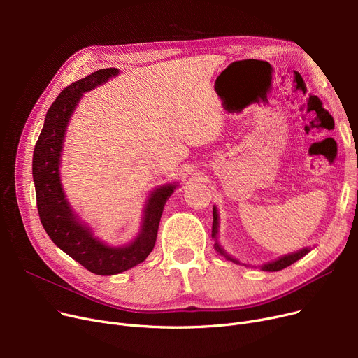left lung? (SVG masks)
I'll return each mask as SVG.
<instances>
[{
	"instance_id": "8db88e82",
	"label": "left lung",
	"mask_w": 358,
	"mask_h": 358,
	"mask_svg": "<svg viewBox=\"0 0 358 358\" xmlns=\"http://www.w3.org/2000/svg\"><path fill=\"white\" fill-rule=\"evenodd\" d=\"M216 234H217V212H216V208H213L212 236H213V238H216ZM215 248H216V251H217L219 254L224 255V257H227L228 259H231V261H234V262H238L236 259H234V258H231L229 255L224 254V251L219 247V243H217V242L215 243ZM308 252H309V250H308V248H303V250H300V251H297V252H294V254L285 255V257H281V258H278V259H275V261H273V262H268V264L261 266V270H264V271H280V270H283V268H286V267L292 266L293 262H296L297 259H300L302 257H305Z\"/></svg>"
}]
</instances>
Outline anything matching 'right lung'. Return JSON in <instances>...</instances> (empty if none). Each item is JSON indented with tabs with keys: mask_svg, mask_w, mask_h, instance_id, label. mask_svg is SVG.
Instances as JSON below:
<instances>
[{
	"mask_svg": "<svg viewBox=\"0 0 358 358\" xmlns=\"http://www.w3.org/2000/svg\"><path fill=\"white\" fill-rule=\"evenodd\" d=\"M117 73L119 69L116 68L99 69L64 88L46 113L45 124L33 152L37 210L46 234L64 252L99 275L123 273L141 264L150 254L155 247L164 206L176 189V184H168L150 194L139 236L130 245L122 248L108 247L100 242L73 216L59 180V161L66 124L83 92Z\"/></svg>",
	"mask_w": 358,
	"mask_h": 358,
	"instance_id": "right-lung-1",
	"label": "right lung"
}]
</instances>
